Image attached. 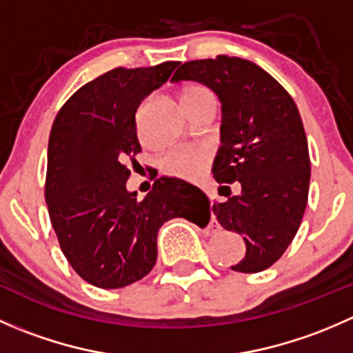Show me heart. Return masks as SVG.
<instances>
[{
	"instance_id": "obj_1",
	"label": "heart",
	"mask_w": 353,
	"mask_h": 353,
	"mask_svg": "<svg viewBox=\"0 0 353 353\" xmlns=\"http://www.w3.org/2000/svg\"><path fill=\"white\" fill-rule=\"evenodd\" d=\"M212 95L208 88L201 85H188L181 92V101L190 102L193 99ZM210 162V150L203 145H184V147L174 148L162 159V167L170 176L181 177V179L193 181L199 177Z\"/></svg>"
}]
</instances>
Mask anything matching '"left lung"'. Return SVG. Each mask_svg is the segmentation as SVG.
<instances>
[{
  "label": "left lung",
  "instance_id": "1",
  "mask_svg": "<svg viewBox=\"0 0 353 353\" xmlns=\"http://www.w3.org/2000/svg\"><path fill=\"white\" fill-rule=\"evenodd\" d=\"M206 85L222 102L216 183L239 194L213 203L220 225L243 236L245 256L234 272L258 273L285 252L307 205L311 160L301 114L290 94L263 68L230 56L181 65L172 81Z\"/></svg>",
  "mask_w": 353,
  "mask_h": 353
}]
</instances>
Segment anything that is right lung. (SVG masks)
I'll return each mask as SVG.
<instances>
[{
  "mask_svg": "<svg viewBox=\"0 0 353 353\" xmlns=\"http://www.w3.org/2000/svg\"><path fill=\"white\" fill-rule=\"evenodd\" d=\"M177 65L114 68L78 88L52 123L46 174L52 229L74 272L99 288L150 273L163 222L210 215L206 194L176 177L157 179L141 201L126 190L128 163L141 152L134 114Z\"/></svg>",
  "mask_w": 353,
  "mask_h": 353,
  "instance_id": "add662e5",
  "label": "right lung"
}]
</instances>
